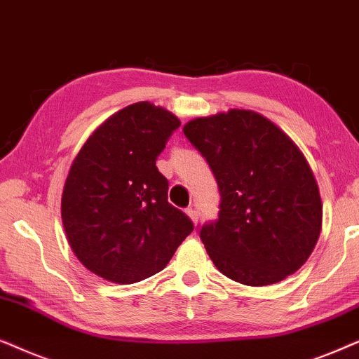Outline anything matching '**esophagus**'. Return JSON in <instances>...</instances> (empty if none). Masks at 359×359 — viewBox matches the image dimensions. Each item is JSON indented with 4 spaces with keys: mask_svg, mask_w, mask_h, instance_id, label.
I'll list each match as a JSON object with an SVG mask.
<instances>
[{
    "mask_svg": "<svg viewBox=\"0 0 359 359\" xmlns=\"http://www.w3.org/2000/svg\"><path fill=\"white\" fill-rule=\"evenodd\" d=\"M187 215L190 217V219H192V222L197 224V222H198V212H197V210L187 208Z\"/></svg>",
    "mask_w": 359,
    "mask_h": 359,
    "instance_id": "1",
    "label": "esophagus"
}]
</instances>
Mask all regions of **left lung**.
Listing matches in <instances>:
<instances>
[{
    "label": "left lung",
    "mask_w": 359,
    "mask_h": 359,
    "mask_svg": "<svg viewBox=\"0 0 359 359\" xmlns=\"http://www.w3.org/2000/svg\"><path fill=\"white\" fill-rule=\"evenodd\" d=\"M184 135L207 159L222 197L217 222L200 228L217 269L256 287L300 269L320 236L322 200L295 142L251 109L195 118Z\"/></svg>",
    "instance_id": "left-lung-1"
}]
</instances>
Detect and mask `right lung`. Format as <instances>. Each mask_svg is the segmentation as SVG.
<instances>
[{
  "instance_id": "1",
  "label": "right lung",
  "mask_w": 359,
  "mask_h": 359,
  "mask_svg": "<svg viewBox=\"0 0 359 359\" xmlns=\"http://www.w3.org/2000/svg\"><path fill=\"white\" fill-rule=\"evenodd\" d=\"M179 118L140 102L93 131L72 162L62 222L79 261L103 279L133 284L164 269L194 231L167 202L169 182L156 165Z\"/></svg>"
}]
</instances>
